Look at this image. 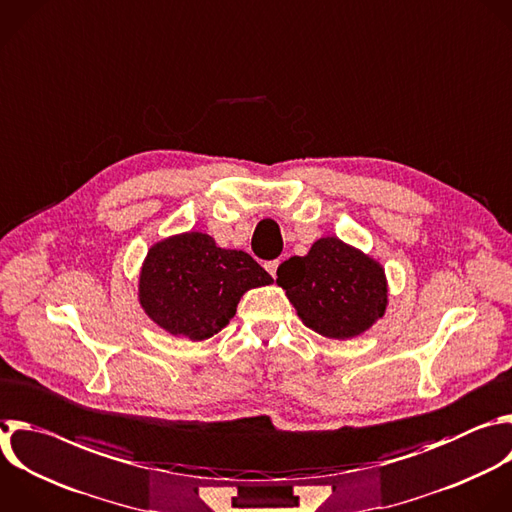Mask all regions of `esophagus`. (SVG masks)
<instances>
[{
  "instance_id": "obj_1",
  "label": "esophagus",
  "mask_w": 512,
  "mask_h": 512,
  "mask_svg": "<svg viewBox=\"0 0 512 512\" xmlns=\"http://www.w3.org/2000/svg\"><path fill=\"white\" fill-rule=\"evenodd\" d=\"M277 267H279V259L265 263V269H267V273H269L271 277H277Z\"/></svg>"
}]
</instances>
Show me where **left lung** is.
<instances>
[{"label":"left lung","instance_id":"8db88e82","mask_svg":"<svg viewBox=\"0 0 512 512\" xmlns=\"http://www.w3.org/2000/svg\"><path fill=\"white\" fill-rule=\"evenodd\" d=\"M277 285L303 325L329 339L362 335L388 309L384 265L333 235L317 239L307 255L281 263Z\"/></svg>","mask_w":512,"mask_h":512}]
</instances>
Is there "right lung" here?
I'll return each instance as SVG.
<instances>
[{
	"label": "right lung",
	"instance_id": "right-lung-1",
	"mask_svg": "<svg viewBox=\"0 0 512 512\" xmlns=\"http://www.w3.org/2000/svg\"><path fill=\"white\" fill-rule=\"evenodd\" d=\"M271 283L249 253L187 231L150 245L138 273V303L166 333L203 342L233 319L249 289Z\"/></svg>",
	"mask_w": 512,
	"mask_h": 512
}]
</instances>
